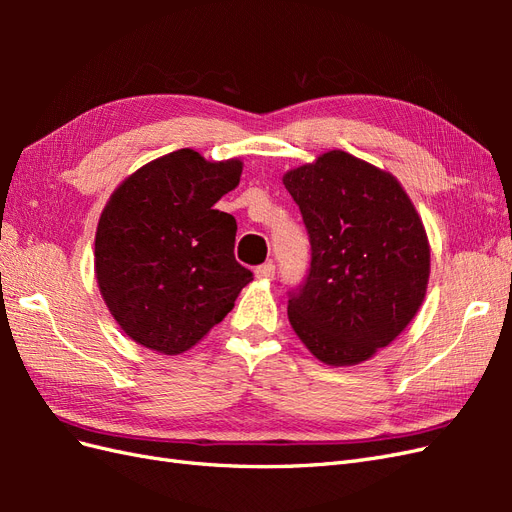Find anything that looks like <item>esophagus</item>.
Segmentation results:
<instances>
[{
	"instance_id": "34e87169",
	"label": "esophagus",
	"mask_w": 512,
	"mask_h": 512,
	"mask_svg": "<svg viewBox=\"0 0 512 512\" xmlns=\"http://www.w3.org/2000/svg\"><path fill=\"white\" fill-rule=\"evenodd\" d=\"M256 277L258 280H273V275H275V265L273 262H265V265H260V267H256Z\"/></svg>"
}]
</instances>
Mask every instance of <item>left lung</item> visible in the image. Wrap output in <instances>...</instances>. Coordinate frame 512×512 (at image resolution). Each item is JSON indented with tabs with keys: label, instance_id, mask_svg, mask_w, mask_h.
I'll return each instance as SVG.
<instances>
[{
	"label": "left lung",
	"instance_id": "8db88e82",
	"mask_svg": "<svg viewBox=\"0 0 512 512\" xmlns=\"http://www.w3.org/2000/svg\"><path fill=\"white\" fill-rule=\"evenodd\" d=\"M312 243V267L288 320L318 361L348 367L389 346L421 309L431 252L397 177L342 149L288 170Z\"/></svg>",
	"mask_w": 512,
	"mask_h": 512
}]
</instances>
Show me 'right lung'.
I'll list each match as a JSON object with an SVG mask.
<instances>
[{
	"mask_svg": "<svg viewBox=\"0 0 512 512\" xmlns=\"http://www.w3.org/2000/svg\"><path fill=\"white\" fill-rule=\"evenodd\" d=\"M243 162L177 149L123 179L102 209L94 269L121 331L153 352L196 346L235 307L252 271L235 260L237 222L213 209Z\"/></svg>",
	"mask_w": 512,
	"mask_h": 512,
	"instance_id": "1",
	"label": "right lung"
}]
</instances>
